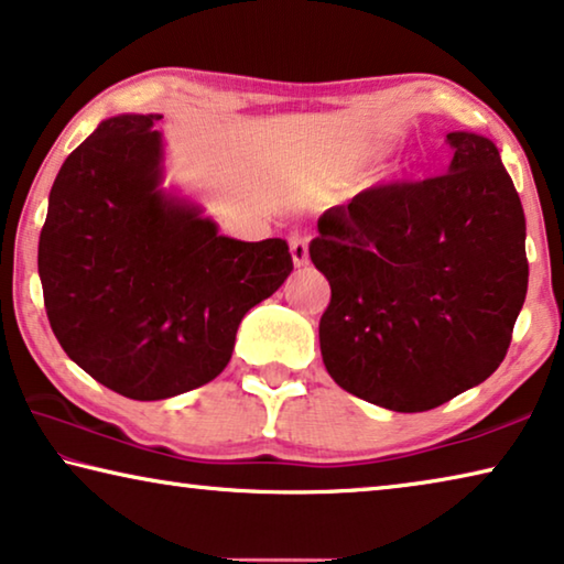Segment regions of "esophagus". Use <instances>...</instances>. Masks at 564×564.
Listing matches in <instances>:
<instances>
[{
	"label": "esophagus",
	"mask_w": 564,
	"mask_h": 564,
	"mask_svg": "<svg viewBox=\"0 0 564 564\" xmlns=\"http://www.w3.org/2000/svg\"><path fill=\"white\" fill-rule=\"evenodd\" d=\"M289 246H291L293 263H296L299 268L306 265V263H308V243H306V238L299 236V234H293V236L289 238Z\"/></svg>",
	"instance_id": "34e87169"
}]
</instances>
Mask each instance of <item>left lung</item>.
I'll return each mask as SVG.
<instances>
[{
	"label": "left lung",
	"mask_w": 564,
	"mask_h": 564,
	"mask_svg": "<svg viewBox=\"0 0 564 564\" xmlns=\"http://www.w3.org/2000/svg\"><path fill=\"white\" fill-rule=\"evenodd\" d=\"M449 173L328 208L311 261L328 279L326 371L348 394L429 411L502 364L527 296L524 210L495 142L449 132Z\"/></svg>",
	"instance_id": "8db88e82"
}]
</instances>
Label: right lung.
Returning a JSON list of instances; mask_svg holds the SVG:
<instances>
[{
	"label": "right lung",
	"mask_w": 564,
	"mask_h": 564,
	"mask_svg": "<svg viewBox=\"0 0 564 564\" xmlns=\"http://www.w3.org/2000/svg\"><path fill=\"white\" fill-rule=\"evenodd\" d=\"M160 118L118 115L67 155L37 253L59 346L102 387L138 401L216 379L240 321L293 271L283 238L218 236L198 205L160 191Z\"/></svg>",
	"instance_id": "right-lung-1"
}]
</instances>
